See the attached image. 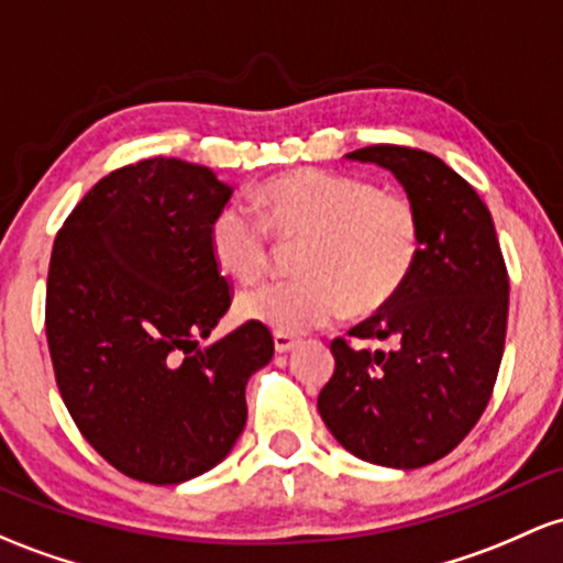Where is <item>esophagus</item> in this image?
<instances>
[{
	"mask_svg": "<svg viewBox=\"0 0 563 563\" xmlns=\"http://www.w3.org/2000/svg\"><path fill=\"white\" fill-rule=\"evenodd\" d=\"M296 344H299V339L291 336V333H275V350L277 352H291Z\"/></svg>",
	"mask_w": 563,
	"mask_h": 563,
	"instance_id": "esophagus-1",
	"label": "esophagus"
}]
</instances>
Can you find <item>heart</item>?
Returning <instances> with one entry per match:
<instances>
[{
	"mask_svg": "<svg viewBox=\"0 0 563 563\" xmlns=\"http://www.w3.org/2000/svg\"><path fill=\"white\" fill-rule=\"evenodd\" d=\"M258 216L227 202L208 240L221 269L240 283L264 275L272 234L301 243L294 280H269L238 299V312L277 333L323 329L347 312L372 314L398 299L422 253V219L400 191L366 178L299 168L269 178L256 195Z\"/></svg>",
	"mask_w": 563,
	"mask_h": 563,
	"instance_id": "obj_1",
	"label": "heart"
}]
</instances>
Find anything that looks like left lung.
<instances>
[{
  "mask_svg": "<svg viewBox=\"0 0 563 563\" xmlns=\"http://www.w3.org/2000/svg\"><path fill=\"white\" fill-rule=\"evenodd\" d=\"M347 159L390 170L422 219V253L398 299L333 339L336 368L318 395L331 435L357 460L413 467L446 456L489 404L505 331L508 269L489 208L435 154L376 144Z\"/></svg>",
  "mask_w": 563,
  "mask_h": 563,
  "instance_id": "8db88e82",
  "label": "left lung"
}]
</instances>
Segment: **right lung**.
Returning <instances> with one entry per match:
<instances>
[{
	"instance_id": "obj_1",
	"label": "right lung",
	"mask_w": 563,
	"mask_h": 563,
	"mask_svg": "<svg viewBox=\"0 0 563 563\" xmlns=\"http://www.w3.org/2000/svg\"><path fill=\"white\" fill-rule=\"evenodd\" d=\"M230 197L211 168L141 159L103 176L53 243L45 331L60 398L85 441L144 484H184L232 452L245 385L275 352L256 320L200 347L232 305L208 240Z\"/></svg>"
}]
</instances>
